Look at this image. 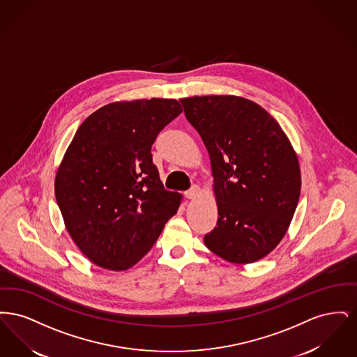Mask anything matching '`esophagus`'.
<instances>
[{
	"label": "esophagus",
	"mask_w": 357,
	"mask_h": 357,
	"mask_svg": "<svg viewBox=\"0 0 357 357\" xmlns=\"http://www.w3.org/2000/svg\"><path fill=\"white\" fill-rule=\"evenodd\" d=\"M201 192H202L201 187L192 186L188 191L185 192V195H186L188 199H195V198H198L201 195Z\"/></svg>",
	"instance_id": "1"
}]
</instances>
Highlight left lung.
I'll return each mask as SVG.
<instances>
[{
	"instance_id": "obj_1",
	"label": "left lung",
	"mask_w": 357,
	"mask_h": 357,
	"mask_svg": "<svg viewBox=\"0 0 357 357\" xmlns=\"http://www.w3.org/2000/svg\"><path fill=\"white\" fill-rule=\"evenodd\" d=\"M202 137L214 178L215 229L204 245L231 264H253L285 237L301 191L297 153L261 105L234 95L181 99Z\"/></svg>"
}]
</instances>
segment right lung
<instances>
[{
    "label": "right lung",
    "mask_w": 357,
    "mask_h": 357,
    "mask_svg": "<svg viewBox=\"0 0 357 357\" xmlns=\"http://www.w3.org/2000/svg\"><path fill=\"white\" fill-rule=\"evenodd\" d=\"M181 112L175 99L109 102L73 136L54 194L69 236L95 265L132 268L176 214L183 197L163 188L151 146Z\"/></svg>",
    "instance_id": "add662e5"
}]
</instances>
